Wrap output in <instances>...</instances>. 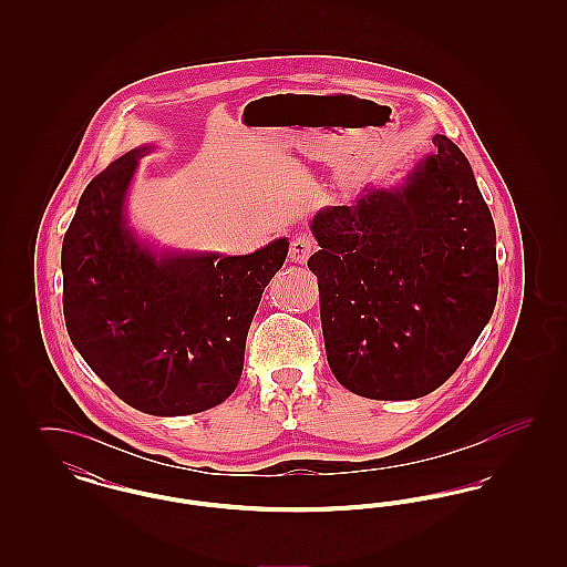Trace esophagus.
Segmentation results:
<instances>
[{
  "label": "esophagus",
  "instance_id": "obj_1",
  "mask_svg": "<svg viewBox=\"0 0 567 567\" xmlns=\"http://www.w3.org/2000/svg\"><path fill=\"white\" fill-rule=\"evenodd\" d=\"M317 250V243L310 234H297L291 240V248H289V257L296 264H306L310 259V255Z\"/></svg>",
  "mask_w": 567,
  "mask_h": 567
}]
</instances>
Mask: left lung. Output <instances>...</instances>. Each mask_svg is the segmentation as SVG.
Returning a JSON list of instances; mask_svg holds the SVG:
<instances>
[{
    "mask_svg": "<svg viewBox=\"0 0 567 567\" xmlns=\"http://www.w3.org/2000/svg\"><path fill=\"white\" fill-rule=\"evenodd\" d=\"M433 146L402 189L368 190L312 220L327 361L361 398L435 391L495 308L493 216L457 144L435 135Z\"/></svg>",
    "mask_w": 567,
    "mask_h": 567,
    "instance_id": "obj_1",
    "label": "left lung"
}]
</instances>
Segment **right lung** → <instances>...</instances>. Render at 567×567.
<instances>
[{
	"mask_svg": "<svg viewBox=\"0 0 567 567\" xmlns=\"http://www.w3.org/2000/svg\"><path fill=\"white\" fill-rule=\"evenodd\" d=\"M135 148L82 193L63 248V317L72 344L114 395L181 416L225 402L243 377L250 321L287 259L285 238L243 257H155L125 227Z\"/></svg>",
	"mask_w": 567,
	"mask_h": 567,
	"instance_id": "right-lung-1",
	"label": "right lung"
}]
</instances>
